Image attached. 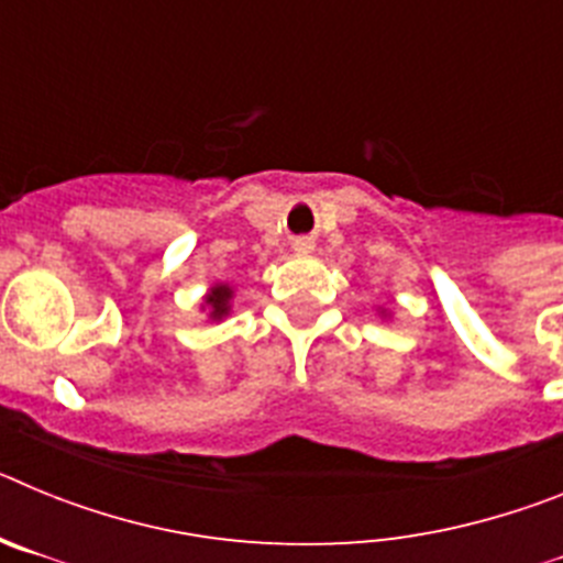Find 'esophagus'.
<instances>
[{"label": "esophagus", "mask_w": 563, "mask_h": 563, "mask_svg": "<svg viewBox=\"0 0 563 563\" xmlns=\"http://www.w3.org/2000/svg\"><path fill=\"white\" fill-rule=\"evenodd\" d=\"M296 251L298 253H307V251H312V245H310V242H307V239H296Z\"/></svg>", "instance_id": "esophagus-1"}]
</instances>
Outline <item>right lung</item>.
<instances>
[{
	"label": "right lung",
	"instance_id": "right-lung-1",
	"mask_svg": "<svg viewBox=\"0 0 563 563\" xmlns=\"http://www.w3.org/2000/svg\"><path fill=\"white\" fill-rule=\"evenodd\" d=\"M228 298H231V290H228L225 285L213 287L211 296L206 298V305L211 307V316H213V318H222V316H225V312H228Z\"/></svg>",
	"mask_w": 563,
	"mask_h": 563
}]
</instances>
